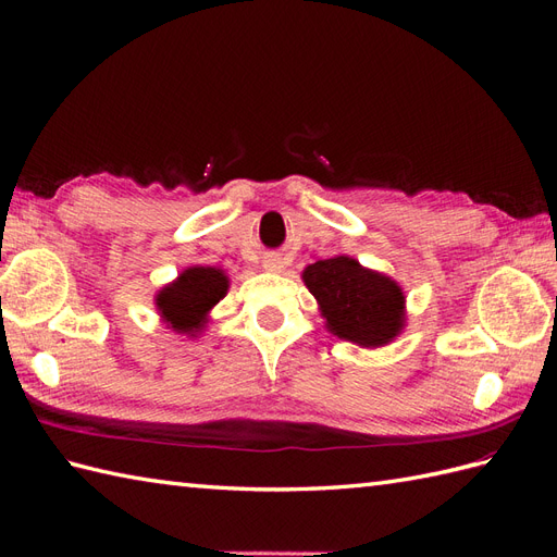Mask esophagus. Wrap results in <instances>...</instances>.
<instances>
[{
  "mask_svg": "<svg viewBox=\"0 0 557 557\" xmlns=\"http://www.w3.org/2000/svg\"><path fill=\"white\" fill-rule=\"evenodd\" d=\"M262 267L267 269V272H281V269H283V260H281L278 256H267L264 262H262Z\"/></svg>",
  "mask_w": 557,
  "mask_h": 557,
  "instance_id": "34e87169",
  "label": "esophagus"
}]
</instances>
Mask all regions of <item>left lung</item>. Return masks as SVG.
Listing matches in <instances>:
<instances>
[{
  "label": "left lung",
  "mask_w": 557,
  "mask_h": 557,
  "mask_svg": "<svg viewBox=\"0 0 557 557\" xmlns=\"http://www.w3.org/2000/svg\"><path fill=\"white\" fill-rule=\"evenodd\" d=\"M301 278L339 339L376 348L395 339L404 327L399 285L369 272L358 260L346 256L318 260L305 269Z\"/></svg>",
  "instance_id": "left-lung-1"
}]
</instances>
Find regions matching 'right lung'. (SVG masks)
<instances>
[{"label":"right lung","mask_w":557,"mask_h":557,"mask_svg":"<svg viewBox=\"0 0 557 557\" xmlns=\"http://www.w3.org/2000/svg\"><path fill=\"white\" fill-rule=\"evenodd\" d=\"M227 293V276L213 267H190L158 295V309L164 323L176 332L195 336L215 307Z\"/></svg>","instance_id":"add662e5"}]
</instances>
